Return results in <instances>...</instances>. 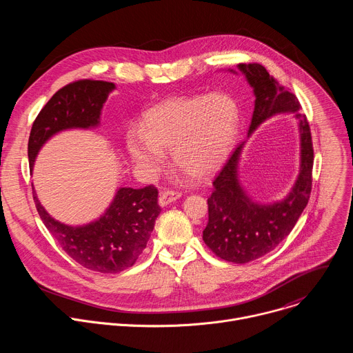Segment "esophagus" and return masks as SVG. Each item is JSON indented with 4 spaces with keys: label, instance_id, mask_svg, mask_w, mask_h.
<instances>
[{
    "label": "esophagus",
    "instance_id": "1",
    "mask_svg": "<svg viewBox=\"0 0 353 353\" xmlns=\"http://www.w3.org/2000/svg\"><path fill=\"white\" fill-rule=\"evenodd\" d=\"M180 196H181V192H179V191H169V190L163 191L159 195V205L161 207H166L170 203H173V201L179 199Z\"/></svg>",
    "mask_w": 353,
    "mask_h": 353
}]
</instances>
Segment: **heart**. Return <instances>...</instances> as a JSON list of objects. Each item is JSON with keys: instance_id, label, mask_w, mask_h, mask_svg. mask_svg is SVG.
Masks as SVG:
<instances>
[{"instance_id": "heart-1", "label": "heart", "mask_w": 353, "mask_h": 353, "mask_svg": "<svg viewBox=\"0 0 353 353\" xmlns=\"http://www.w3.org/2000/svg\"><path fill=\"white\" fill-rule=\"evenodd\" d=\"M240 113L226 92L169 97L150 108L142 130L132 128L125 145L131 159L146 173L163 169V150L187 176L204 180L229 158L237 138Z\"/></svg>"}]
</instances>
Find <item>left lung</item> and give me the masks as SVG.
Returning a JSON list of instances; mask_svg holds the SVG:
<instances>
[{"instance_id":"left-lung-1","label":"left lung","mask_w":353,"mask_h":353,"mask_svg":"<svg viewBox=\"0 0 353 353\" xmlns=\"http://www.w3.org/2000/svg\"><path fill=\"white\" fill-rule=\"evenodd\" d=\"M237 68L256 96L248 137L265 120L282 113L294 116L300 134V170L283 199L260 204L241 187L239 161L245 142L234 149L214 180V192L208 198V225L203 239L219 259L245 264L270 253L294 228L310 198L314 154L309 121L299 112L297 97L260 64H239Z\"/></svg>"}]
</instances>
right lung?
<instances>
[{
	"mask_svg": "<svg viewBox=\"0 0 353 353\" xmlns=\"http://www.w3.org/2000/svg\"><path fill=\"white\" fill-rule=\"evenodd\" d=\"M114 89L113 82L82 79L56 92L32 125L28 143L30 172L39 150L53 135L97 127L103 105ZM33 199L44 226L65 253L79 265L102 274H117L135 264L161 214L154 185L120 187L105 214L81 226L56 221L40 204L34 188Z\"/></svg>",
	"mask_w": 353,
	"mask_h": 353,
	"instance_id": "1",
	"label": "right lung"
}]
</instances>
